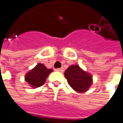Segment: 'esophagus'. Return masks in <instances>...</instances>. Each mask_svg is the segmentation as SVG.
<instances>
[{
  "instance_id": "1",
  "label": "esophagus",
  "mask_w": 123,
  "mask_h": 123,
  "mask_svg": "<svg viewBox=\"0 0 123 123\" xmlns=\"http://www.w3.org/2000/svg\"><path fill=\"white\" fill-rule=\"evenodd\" d=\"M56 71H59V72H63L64 70V68H63V67H62V68H57V69H56Z\"/></svg>"
}]
</instances>
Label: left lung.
I'll use <instances>...</instances> for the list:
<instances>
[{
    "mask_svg": "<svg viewBox=\"0 0 123 123\" xmlns=\"http://www.w3.org/2000/svg\"><path fill=\"white\" fill-rule=\"evenodd\" d=\"M64 76L68 85L75 91L80 93L86 92L92 84V75L78 65L69 66L64 72Z\"/></svg>",
    "mask_w": 123,
    "mask_h": 123,
    "instance_id": "left-lung-1",
    "label": "left lung"
}]
</instances>
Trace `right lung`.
Masks as SVG:
<instances>
[{
	"instance_id": "add662e5",
	"label": "right lung",
	"mask_w": 123,
	"mask_h": 123,
	"mask_svg": "<svg viewBox=\"0 0 123 123\" xmlns=\"http://www.w3.org/2000/svg\"><path fill=\"white\" fill-rule=\"evenodd\" d=\"M52 71V69L47 68L43 64H38L25 75V80L33 87H39L43 85L49 74Z\"/></svg>"
}]
</instances>
